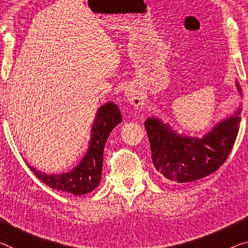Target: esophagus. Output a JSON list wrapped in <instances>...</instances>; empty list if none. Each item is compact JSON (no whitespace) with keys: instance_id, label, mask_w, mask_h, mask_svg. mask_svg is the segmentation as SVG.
<instances>
[{"instance_id":"obj_1","label":"esophagus","mask_w":248,"mask_h":248,"mask_svg":"<svg viewBox=\"0 0 248 248\" xmlns=\"http://www.w3.org/2000/svg\"><path fill=\"white\" fill-rule=\"evenodd\" d=\"M125 96H126V100L135 108H139L142 104V98L140 96V93H137V91L132 89V87L125 90Z\"/></svg>"}]
</instances>
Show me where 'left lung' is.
Listing matches in <instances>:
<instances>
[{
	"label": "left lung",
	"instance_id": "left-lung-1",
	"mask_svg": "<svg viewBox=\"0 0 248 248\" xmlns=\"http://www.w3.org/2000/svg\"><path fill=\"white\" fill-rule=\"evenodd\" d=\"M242 95L241 86L236 82ZM242 108L216 124L206 135L188 137L173 131L156 117L147 119L145 129L155 169L166 180L188 183L216 172L230 155L238 134Z\"/></svg>",
	"mask_w": 248,
	"mask_h": 248
}]
</instances>
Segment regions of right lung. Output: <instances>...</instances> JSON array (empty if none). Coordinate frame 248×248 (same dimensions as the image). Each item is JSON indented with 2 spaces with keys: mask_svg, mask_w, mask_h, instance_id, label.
<instances>
[{
  "mask_svg": "<svg viewBox=\"0 0 248 248\" xmlns=\"http://www.w3.org/2000/svg\"><path fill=\"white\" fill-rule=\"evenodd\" d=\"M122 122L119 108L113 102L102 105L95 116L91 129L89 148L79 162L71 172L53 175L42 173L32 166H29L34 175L48 187L63 190L79 196L92 192L100 184L102 178L103 153L104 146L112 129Z\"/></svg>",
  "mask_w": 248,
  "mask_h": 248,
  "instance_id": "obj_1",
  "label": "right lung"
}]
</instances>
